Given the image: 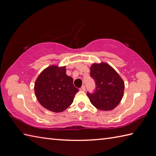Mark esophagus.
Instances as JSON below:
<instances>
[{"mask_svg": "<svg viewBox=\"0 0 156 156\" xmlns=\"http://www.w3.org/2000/svg\"><path fill=\"white\" fill-rule=\"evenodd\" d=\"M80 89V91H85V89H86V88H85V86H84V85H83V86H82L81 87H80V89Z\"/></svg>", "mask_w": 156, "mask_h": 156, "instance_id": "1", "label": "esophagus"}]
</instances>
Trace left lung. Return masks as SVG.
I'll list each match as a JSON object with an SVG mask.
<instances>
[{
    "label": "left lung",
    "instance_id": "1",
    "mask_svg": "<svg viewBox=\"0 0 156 156\" xmlns=\"http://www.w3.org/2000/svg\"><path fill=\"white\" fill-rule=\"evenodd\" d=\"M90 71L96 84L93 93H87L91 103L100 110L113 109L122 98L125 84L122 78L106 63L94 64Z\"/></svg>",
    "mask_w": 156,
    "mask_h": 156
}]
</instances>
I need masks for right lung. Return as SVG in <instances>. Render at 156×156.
Returning <instances> with one entry per match:
<instances>
[{
  "label": "right lung",
  "mask_w": 156,
  "mask_h": 156,
  "mask_svg": "<svg viewBox=\"0 0 156 156\" xmlns=\"http://www.w3.org/2000/svg\"><path fill=\"white\" fill-rule=\"evenodd\" d=\"M34 91L43 107L53 112H61L72 104L78 89L73 85V78L66 74L65 67L51 66L38 76Z\"/></svg>",
  "instance_id": "1"
}]
</instances>
